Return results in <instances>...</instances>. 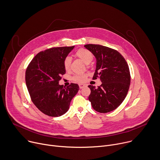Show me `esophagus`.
Instances as JSON below:
<instances>
[{"label":"esophagus","instance_id":"esophagus-1","mask_svg":"<svg viewBox=\"0 0 160 160\" xmlns=\"http://www.w3.org/2000/svg\"><path fill=\"white\" fill-rule=\"evenodd\" d=\"M79 88H80V89H82V88H84V87L86 86V85H85V84H79Z\"/></svg>","mask_w":160,"mask_h":160}]
</instances>
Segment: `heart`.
<instances>
[{"label": "heart", "instance_id": "1", "mask_svg": "<svg viewBox=\"0 0 160 160\" xmlns=\"http://www.w3.org/2000/svg\"><path fill=\"white\" fill-rule=\"evenodd\" d=\"M75 56L81 59L86 64H88L89 63L93 58V56L92 53L85 48H80L79 49L76 53H75ZM71 59L70 57H66L64 60H63V68H64L66 71H69L71 68ZM87 79V75L86 74H79V75H75L73 76L72 79L75 82L82 83L86 81Z\"/></svg>", "mask_w": 160, "mask_h": 160}]
</instances>
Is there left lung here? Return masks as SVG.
<instances>
[{"mask_svg":"<svg viewBox=\"0 0 160 160\" xmlns=\"http://www.w3.org/2000/svg\"><path fill=\"white\" fill-rule=\"evenodd\" d=\"M84 47L97 59L92 79L100 78L102 82L97 88L88 86L91 89L88 99L97 112H112L123 102L128 92L131 83L129 66L116 50L94 44L85 45Z\"/></svg>","mask_w":160,"mask_h":160,"instance_id":"left-lung-1","label":"left lung"}]
</instances>
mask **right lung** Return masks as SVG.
Here are the masks:
<instances>
[{"mask_svg":"<svg viewBox=\"0 0 160 160\" xmlns=\"http://www.w3.org/2000/svg\"><path fill=\"white\" fill-rule=\"evenodd\" d=\"M72 47H53L39 52L32 59L25 73L26 86L32 102L44 114L60 117L66 113L79 89L78 84L59 85L65 74L63 60Z\"/></svg>","mask_w":160,"mask_h":160,"instance_id":"1","label":"right lung"}]
</instances>
